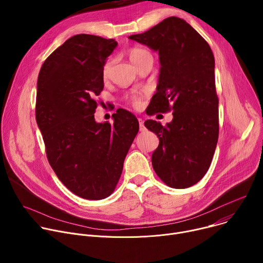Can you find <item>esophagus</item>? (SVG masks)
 <instances>
[{"label":"esophagus","mask_w":263,"mask_h":263,"mask_svg":"<svg viewBox=\"0 0 263 263\" xmlns=\"http://www.w3.org/2000/svg\"><path fill=\"white\" fill-rule=\"evenodd\" d=\"M138 123H139V130H140V131H144V130H145V128H144V125H143V121H142V119L138 118Z\"/></svg>","instance_id":"1"}]
</instances>
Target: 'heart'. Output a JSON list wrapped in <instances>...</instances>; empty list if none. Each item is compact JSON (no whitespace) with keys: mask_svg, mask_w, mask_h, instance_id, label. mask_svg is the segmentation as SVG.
I'll use <instances>...</instances> for the list:
<instances>
[{"mask_svg":"<svg viewBox=\"0 0 263 263\" xmlns=\"http://www.w3.org/2000/svg\"><path fill=\"white\" fill-rule=\"evenodd\" d=\"M128 55H129L130 60L134 63L135 66L140 61H142L145 58H152V55H151V53H149L148 51H146L145 49H142V48H137V47L130 49ZM111 65H112V60L111 59L106 60V62L103 65L102 77H103L104 80H106L108 78V76H109ZM144 96H145V91L144 90H134V91H131V92L125 95L124 99L130 105H132L134 108H138V107L141 106Z\"/></svg>","mask_w":263,"mask_h":263,"instance_id":"b5f03b06","label":"heart"}]
</instances>
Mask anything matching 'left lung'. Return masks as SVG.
<instances>
[{"mask_svg": "<svg viewBox=\"0 0 263 263\" xmlns=\"http://www.w3.org/2000/svg\"><path fill=\"white\" fill-rule=\"evenodd\" d=\"M129 39L159 53L161 67L149 116L173 111V121L165 126L144 122L159 138L153 168L172 189L193 186L207 173L218 138L213 53L189 23L176 16Z\"/></svg>", "mask_w": 263, "mask_h": 263, "instance_id": "obj_1", "label": "left lung"}]
</instances>
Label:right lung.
Instances as JSON below:
<instances>
[{
  "label": "right lung",
  "instance_id": "right-lung-1",
  "mask_svg": "<svg viewBox=\"0 0 263 263\" xmlns=\"http://www.w3.org/2000/svg\"><path fill=\"white\" fill-rule=\"evenodd\" d=\"M117 46L116 40L74 35L46 59L37 80L35 117L48 161L66 189L86 200L115 192L139 129L122 108L112 115L114 124L95 121L102 68Z\"/></svg>",
  "mask_w": 263,
  "mask_h": 263
}]
</instances>
